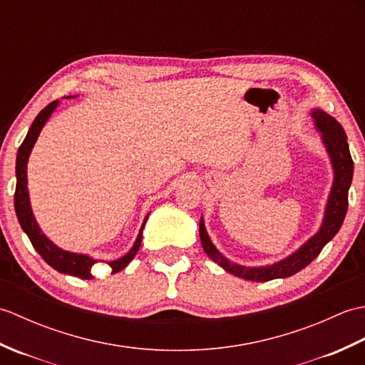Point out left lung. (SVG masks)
I'll list each match as a JSON object with an SVG mask.
<instances>
[{
    "label": "left lung",
    "instance_id": "left-lung-1",
    "mask_svg": "<svg viewBox=\"0 0 365 365\" xmlns=\"http://www.w3.org/2000/svg\"><path fill=\"white\" fill-rule=\"evenodd\" d=\"M312 118L315 119L317 128L322 131V139L332 160V166H334V185H332L327 205V215H324V221L320 232L309 240L304 246H301L299 251L292 254L285 260H281L269 267L246 268L242 265H235V263L229 262L226 257H222L220 251L210 242V238H208L204 220L200 218L199 235L204 251L207 252L208 257L215 260L226 271H229V273L255 282H267L271 281V279L293 276L302 268H306L322 252L324 245L334 238L339 229L342 227V222L348 210V190H350L354 169L350 147H348L346 143V133L344 127L332 115L324 111L314 110Z\"/></svg>",
    "mask_w": 365,
    "mask_h": 365
}]
</instances>
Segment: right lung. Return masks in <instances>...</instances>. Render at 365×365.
<instances>
[{
	"label": "right lung",
	"instance_id": "add662e5",
	"mask_svg": "<svg viewBox=\"0 0 365 365\" xmlns=\"http://www.w3.org/2000/svg\"><path fill=\"white\" fill-rule=\"evenodd\" d=\"M58 105V100L46 105L43 110L37 114V118L34 119L33 125H31L28 135L25 138V141L21 143V145L19 147L17 152V166H15V174H17V185H15V195H14V207H15V213H17V218L21 229L26 232V235L29 238V242L33 243L34 250L41 254V257L48 263L51 268H54L59 273L64 274H71V276H76L81 279H92V267H94L96 260L88 257V255L83 254H73V252H67L59 250L58 246H54L48 238H46L41 229H38L37 222L33 216V210H31L29 205V196H28V178H26V163L29 158L31 149L36 143V139L41 133V130L43 127V123L46 122V119L50 118V114L53 113L54 108ZM145 224V222H144ZM139 230V235L136 238V242L131 247L130 252L123 255V257L114 260V262H108V265L111 267L113 273H119L120 269L125 268L128 263L131 262V259L135 257L139 246H141L143 242V229Z\"/></svg>",
	"mask_w": 365,
	"mask_h": 365
}]
</instances>
